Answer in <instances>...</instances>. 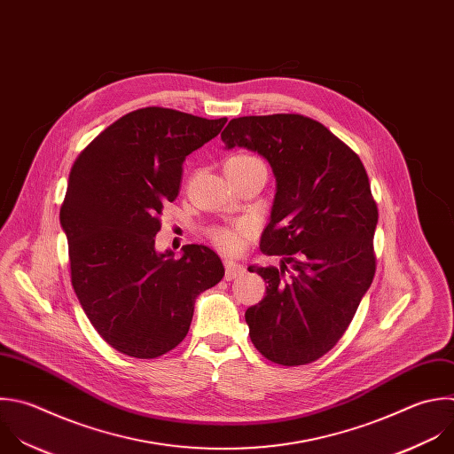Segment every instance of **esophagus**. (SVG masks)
<instances>
[{
  "mask_svg": "<svg viewBox=\"0 0 454 454\" xmlns=\"http://www.w3.org/2000/svg\"><path fill=\"white\" fill-rule=\"evenodd\" d=\"M224 269H226V279H233L237 276H242L246 272V267L242 263H237L233 260H224Z\"/></svg>",
  "mask_w": 454,
  "mask_h": 454,
  "instance_id": "1",
  "label": "esophagus"
}]
</instances>
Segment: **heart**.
I'll list each match as a JSON object with an SVG mask.
<instances>
[{
  "instance_id": "1",
  "label": "heart",
  "mask_w": 454,
  "mask_h": 454,
  "mask_svg": "<svg viewBox=\"0 0 454 454\" xmlns=\"http://www.w3.org/2000/svg\"><path fill=\"white\" fill-rule=\"evenodd\" d=\"M228 162L230 164H253V162H260V160L254 157H249V155H237V157L230 159ZM247 231H249V224H246V223L237 224L233 228H215L212 231V240L219 249H223L226 253H237L242 249L244 237L247 235Z\"/></svg>"
}]
</instances>
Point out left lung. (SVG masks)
Instances as JSON below:
<instances>
[{"instance_id": "1", "label": "left lung", "mask_w": 454, "mask_h": 454, "mask_svg": "<svg viewBox=\"0 0 454 454\" xmlns=\"http://www.w3.org/2000/svg\"><path fill=\"white\" fill-rule=\"evenodd\" d=\"M221 138L226 149L262 155L276 178L260 249L281 265L247 267L269 283L246 310L251 342L274 364H312L344 335L374 278L378 208L365 168L326 126L299 114L237 117Z\"/></svg>"}]
</instances>
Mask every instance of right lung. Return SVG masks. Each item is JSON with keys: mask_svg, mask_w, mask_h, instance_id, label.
I'll list each match as a JSON object with an SVG mask.
<instances>
[{"mask_svg": "<svg viewBox=\"0 0 454 454\" xmlns=\"http://www.w3.org/2000/svg\"><path fill=\"white\" fill-rule=\"evenodd\" d=\"M226 121L140 108L101 131L73 164L60 208L73 288L90 325L122 355L175 349L189 333L196 297L224 276L210 247L187 244L176 260L171 249L157 251L155 235L187 155Z\"/></svg>", "mask_w": 454, "mask_h": 454, "instance_id": "right-lung-1", "label": "right lung"}]
</instances>
